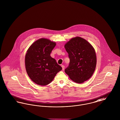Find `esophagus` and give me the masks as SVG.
Masks as SVG:
<instances>
[{"mask_svg": "<svg viewBox=\"0 0 120 120\" xmlns=\"http://www.w3.org/2000/svg\"><path fill=\"white\" fill-rule=\"evenodd\" d=\"M61 67L62 68V70H64V65H61Z\"/></svg>", "mask_w": 120, "mask_h": 120, "instance_id": "1", "label": "esophagus"}]
</instances>
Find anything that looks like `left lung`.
<instances>
[{
	"label": "left lung",
	"instance_id": "left-lung-1",
	"mask_svg": "<svg viewBox=\"0 0 120 120\" xmlns=\"http://www.w3.org/2000/svg\"><path fill=\"white\" fill-rule=\"evenodd\" d=\"M68 53L70 64L64 71L77 83L89 79L96 69V56L93 46L80 37L73 38L64 45Z\"/></svg>",
	"mask_w": 120,
	"mask_h": 120
}]
</instances>
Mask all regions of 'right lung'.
<instances>
[{
  "label": "right lung",
  "mask_w": 120,
  "mask_h": 120,
  "mask_svg": "<svg viewBox=\"0 0 120 120\" xmlns=\"http://www.w3.org/2000/svg\"><path fill=\"white\" fill-rule=\"evenodd\" d=\"M56 45L55 42L41 38L33 43L27 51L26 71L31 80L37 85L44 86L49 84L62 69L50 56Z\"/></svg>",
  "instance_id": "1"
}]
</instances>
